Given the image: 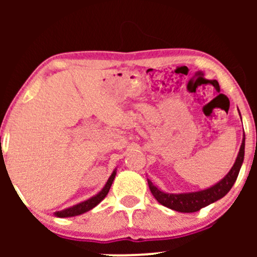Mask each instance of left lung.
I'll list each match as a JSON object with an SVG mask.
<instances>
[{"instance_id":"obj_1","label":"left lung","mask_w":257,"mask_h":257,"mask_svg":"<svg viewBox=\"0 0 257 257\" xmlns=\"http://www.w3.org/2000/svg\"><path fill=\"white\" fill-rule=\"evenodd\" d=\"M244 149H245V135H243L239 152H238V156L235 158V162L231 168V170L226 174L225 178L221 179L219 182L210 186V187L200 191H193V192L168 193L159 190L157 186L152 184L151 180L147 179L151 193L157 199L158 203L167 206V208L173 209V210L180 211V213H194V211H198L202 208H204V206L221 199L229 192V190H231L232 186L234 185L235 180L238 178L241 164H243Z\"/></svg>"}]
</instances>
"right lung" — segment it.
<instances>
[{
	"instance_id": "add662e5",
	"label": "right lung",
	"mask_w": 257,
	"mask_h": 257,
	"mask_svg": "<svg viewBox=\"0 0 257 257\" xmlns=\"http://www.w3.org/2000/svg\"><path fill=\"white\" fill-rule=\"evenodd\" d=\"M116 169L112 172V174L110 175V178H108L107 181H106V184L104 187H102V190L100 191L99 193H96L95 196L90 197L89 199L84 200V202H81L78 203V204H75L72 206H70V208H66L64 209V210H60V211H55L54 215L57 217H72V216H77V215H81V214H84L87 213V211L91 210L93 208H95L96 205L99 204L100 202H101L102 199L105 198L106 196H107L108 191H110L111 188V185L112 182H113L114 180V176H116Z\"/></svg>"
}]
</instances>
